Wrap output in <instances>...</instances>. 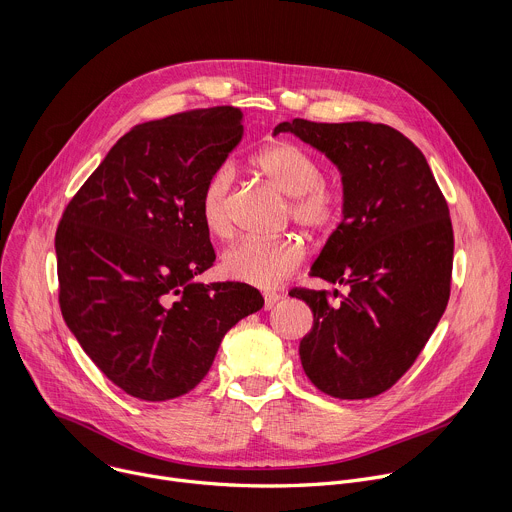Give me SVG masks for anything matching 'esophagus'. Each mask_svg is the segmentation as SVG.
Wrapping results in <instances>:
<instances>
[{"label": "esophagus", "instance_id": "esophagus-1", "mask_svg": "<svg viewBox=\"0 0 512 512\" xmlns=\"http://www.w3.org/2000/svg\"><path fill=\"white\" fill-rule=\"evenodd\" d=\"M279 300H281L279 294H275V291H267V294H265V310H271Z\"/></svg>", "mask_w": 512, "mask_h": 512}]
</instances>
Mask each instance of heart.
<instances>
[{
	"label": "heart",
	"instance_id": "obj_1",
	"mask_svg": "<svg viewBox=\"0 0 512 512\" xmlns=\"http://www.w3.org/2000/svg\"><path fill=\"white\" fill-rule=\"evenodd\" d=\"M251 164L289 196V214L302 229L314 235H328L340 225L346 208L344 186L338 180L324 178L320 162L302 145L287 139L267 143L251 158ZM231 186V172L221 168L208 176L200 190L198 210L202 225L216 239L233 235L229 212ZM304 257L306 245L296 235L247 237L225 253L223 271L231 279L273 289L302 265Z\"/></svg>",
	"mask_w": 512,
	"mask_h": 512
}]
</instances>
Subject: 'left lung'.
Here are the masks:
<instances>
[{
	"label": "left lung",
	"mask_w": 512,
	"mask_h": 512,
	"mask_svg": "<svg viewBox=\"0 0 512 512\" xmlns=\"http://www.w3.org/2000/svg\"><path fill=\"white\" fill-rule=\"evenodd\" d=\"M285 131L324 152L346 192L342 223L310 275L348 283V296L332 302L326 289L289 291L314 312V328L300 342L302 367L330 397L371 399L411 369L446 312L450 208L421 150L389 125L294 119L273 135Z\"/></svg>",
	"instance_id": "obj_1"
}]
</instances>
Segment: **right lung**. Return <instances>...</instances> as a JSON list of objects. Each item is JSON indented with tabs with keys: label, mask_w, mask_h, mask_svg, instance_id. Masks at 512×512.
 I'll return each instance as SVG.
<instances>
[{
	"label": "right lung",
	"mask_w": 512,
	"mask_h": 512,
	"mask_svg": "<svg viewBox=\"0 0 512 512\" xmlns=\"http://www.w3.org/2000/svg\"><path fill=\"white\" fill-rule=\"evenodd\" d=\"M237 107L135 125L66 204L56 229L62 318L127 395L168 401L208 373L225 334L263 308L247 283H196L216 259L204 182L243 137Z\"/></svg>",
	"instance_id": "obj_1"
}]
</instances>
